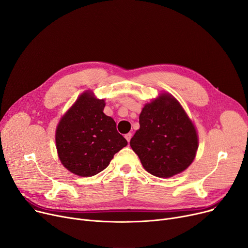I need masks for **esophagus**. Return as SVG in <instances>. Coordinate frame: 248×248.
I'll list each match as a JSON object with an SVG mask.
<instances>
[{
    "mask_svg": "<svg viewBox=\"0 0 248 248\" xmlns=\"http://www.w3.org/2000/svg\"><path fill=\"white\" fill-rule=\"evenodd\" d=\"M124 138L126 139V140H127V142H129V140H131V139H132V134H126L125 136H124Z\"/></svg>",
    "mask_w": 248,
    "mask_h": 248,
    "instance_id": "esophagus-1",
    "label": "esophagus"
}]
</instances>
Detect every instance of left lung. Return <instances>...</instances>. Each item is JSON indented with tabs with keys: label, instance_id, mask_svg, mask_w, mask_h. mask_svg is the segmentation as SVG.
Segmentation results:
<instances>
[{
	"label": "left lung",
	"instance_id": "obj_1",
	"mask_svg": "<svg viewBox=\"0 0 248 248\" xmlns=\"http://www.w3.org/2000/svg\"><path fill=\"white\" fill-rule=\"evenodd\" d=\"M129 144L146 171L169 178L191 165L198 149V137L180 103L164 93L142 108L140 129Z\"/></svg>",
	"mask_w": 248,
	"mask_h": 248
}]
</instances>
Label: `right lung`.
<instances>
[{
  "label": "right lung",
  "instance_id": "right-lung-1",
  "mask_svg": "<svg viewBox=\"0 0 248 248\" xmlns=\"http://www.w3.org/2000/svg\"><path fill=\"white\" fill-rule=\"evenodd\" d=\"M106 103L89 91L82 93L62 117L56 129V148L71 173L91 177L103 171L115 153L127 145L116 124L103 113Z\"/></svg>",
  "mask_w": 248,
  "mask_h": 248
}]
</instances>
